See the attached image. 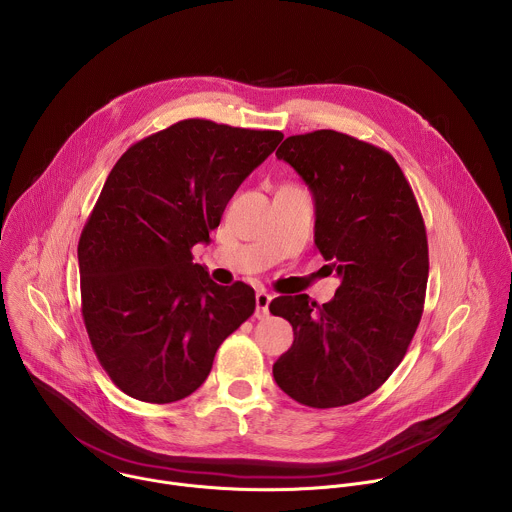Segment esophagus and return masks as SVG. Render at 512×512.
I'll return each mask as SVG.
<instances>
[{"label": "esophagus", "instance_id": "1", "mask_svg": "<svg viewBox=\"0 0 512 512\" xmlns=\"http://www.w3.org/2000/svg\"><path fill=\"white\" fill-rule=\"evenodd\" d=\"M270 300H272V296L268 292H258L256 294V318H266L268 316Z\"/></svg>", "mask_w": 512, "mask_h": 512}]
</instances>
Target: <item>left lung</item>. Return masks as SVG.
I'll return each mask as SVG.
<instances>
[{"mask_svg": "<svg viewBox=\"0 0 512 512\" xmlns=\"http://www.w3.org/2000/svg\"><path fill=\"white\" fill-rule=\"evenodd\" d=\"M276 156L312 192L314 244L340 286L322 306L308 294L270 302V312L294 330L272 374L304 406H346L386 382L422 318L424 220L400 166L382 148L316 130L286 138Z\"/></svg>", "mask_w": 512, "mask_h": 512, "instance_id": "obj_1", "label": "left lung"}]
</instances>
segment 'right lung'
<instances>
[{
	"label": "right lung",
	"instance_id": "obj_1",
	"mask_svg": "<svg viewBox=\"0 0 512 512\" xmlns=\"http://www.w3.org/2000/svg\"><path fill=\"white\" fill-rule=\"evenodd\" d=\"M282 138L192 118L136 142L112 168L78 262L92 348L128 396H190L220 344L254 314V288L212 282L192 248L210 242L238 186Z\"/></svg>",
	"mask_w": 512,
	"mask_h": 512
}]
</instances>
